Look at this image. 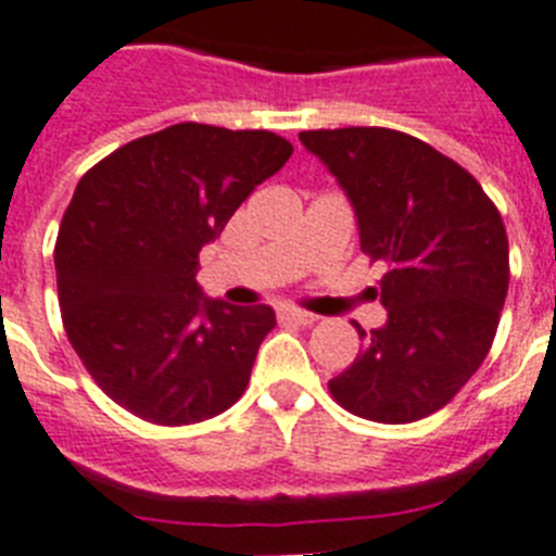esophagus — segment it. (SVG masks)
I'll use <instances>...</instances> for the list:
<instances>
[{
  "instance_id": "esophagus-1",
  "label": "esophagus",
  "mask_w": 556,
  "mask_h": 556,
  "mask_svg": "<svg viewBox=\"0 0 556 556\" xmlns=\"http://www.w3.org/2000/svg\"><path fill=\"white\" fill-rule=\"evenodd\" d=\"M279 319L293 321V325H314L319 316L307 314V311H296V307H286V311H279Z\"/></svg>"
}]
</instances>
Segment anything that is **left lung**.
I'll return each mask as SVG.
<instances>
[{"mask_svg": "<svg viewBox=\"0 0 556 556\" xmlns=\"http://www.w3.org/2000/svg\"><path fill=\"white\" fill-rule=\"evenodd\" d=\"M356 212L387 321L358 328L365 348L330 379L353 415L409 424L441 409L492 348L508 291L501 212L464 166L413 135L384 127L300 132Z\"/></svg>", "mask_w": 556, "mask_h": 556, "instance_id": "obj_1", "label": "left lung"}]
</instances>
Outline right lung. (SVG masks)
Listing matches in <instances>:
<instances>
[{"label":"right lung","instance_id":"add662e5","mask_svg":"<svg viewBox=\"0 0 556 556\" xmlns=\"http://www.w3.org/2000/svg\"><path fill=\"white\" fill-rule=\"evenodd\" d=\"M291 152L265 129L189 121L115 149L78 180L55 240L59 305L70 344L115 404L184 427L245 393L277 316L208 300L198 254Z\"/></svg>","mask_w":556,"mask_h":556}]
</instances>
